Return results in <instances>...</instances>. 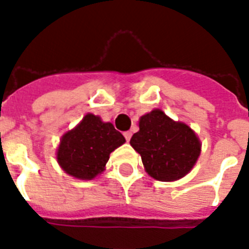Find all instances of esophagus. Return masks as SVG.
I'll use <instances>...</instances> for the list:
<instances>
[{
	"label": "esophagus",
	"instance_id": "34e87169",
	"mask_svg": "<svg viewBox=\"0 0 249 249\" xmlns=\"http://www.w3.org/2000/svg\"><path fill=\"white\" fill-rule=\"evenodd\" d=\"M124 137H125V140L126 141H130V138H132V132H124Z\"/></svg>",
	"mask_w": 249,
	"mask_h": 249
}]
</instances>
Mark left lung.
Returning a JSON list of instances; mask_svg holds the SVG:
<instances>
[{"mask_svg": "<svg viewBox=\"0 0 249 249\" xmlns=\"http://www.w3.org/2000/svg\"><path fill=\"white\" fill-rule=\"evenodd\" d=\"M140 130L130 140L150 177L163 182L181 179L196 164L201 143L196 133L160 108L140 117Z\"/></svg>", "mask_w": 249, "mask_h": 249, "instance_id": "obj_1", "label": "left lung"}]
</instances>
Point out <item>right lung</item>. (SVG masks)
I'll list each match as a JSON object with an SVG mask.
<instances>
[{"mask_svg":"<svg viewBox=\"0 0 249 249\" xmlns=\"http://www.w3.org/2000/svg\"><path fill=\"white\" fill-rule=\"evenodd\" d=\"M124 143V136L111 123L86 113L75 128L62 136L56 161L71 177L88 181L103 173L109 154Z\"/></svg>","mask_w":249,"mask_h":249,"instance_id":"add662e5","label":"right lung"}]
</instances>
